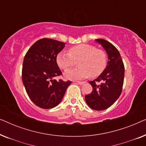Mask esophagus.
<instances>
[{
  "mask_svg": "<svg viewBox=\"0 0 146 146\" xmlns=\"http://www.w3.org/2000/svg\"><path fill=\"white\" fill-rule=\"evenodd\" d=\"M77 83L78 84H80V85H82V84H84L85 83V82H77Z\"/></svg>",
  "mask_w": 146,
  "mask_h": 146,
  "instance_id": "esophagus-1",
  "label": "esophagus"
}]
</instances>
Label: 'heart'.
<instances>
[{"label":"heart","mask_w":146,"mask_h":146,"mask_svg":"<svg viewBox=\"0 0 146 146\" xmlns=\"http://www.w3.org/2000/svg\"><path fill=\"white\" fill-rule=\"evenodd\" d=\"M78 61L79 67L66 72L68 79L80 80L88 77L95 78L100 75L107 65V55L103 50L96 48L88 44H80L68 49V53L60 52L56 56V62L64 70Z\"/></svg>","instance_id":"b5f03b06"}]
</instances>
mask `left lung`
<instances>
[{"label": "left lung", "mask_w": 146, "mask_h": 146, "mask_svg": "<svg viewBox=\"0 0 146 146\" xmlns=\"http://www.w3.org/2000/svg\"><path fill=\"white\" fill-rule=\"evenodd\" d=\"M108 56L107 66L93 81L89 82L92 92L85 96L90 108L94 110H104L110 107L120 96L124 79V65L117 49L104 39H96Z\"/></svg>", "instance_id": "8db88e82"}]
</instances>
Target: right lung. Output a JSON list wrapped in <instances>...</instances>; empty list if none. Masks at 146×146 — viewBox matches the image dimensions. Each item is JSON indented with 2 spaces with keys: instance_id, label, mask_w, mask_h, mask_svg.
I'll use <instances>...</instances> for the list:
<instances>
[{
  "instance_id": "1",
  "label": "right lung",
  "mask_w": 146,
  "mask_h": 146,
  "mask_svg": "<svg viewBox=\"0 0 146 146\" xmlns=\"http://www.w3.org/2000/svg\"><path fill=\"white\" fill-rule=\"evenodd\" d=\"M64 46L62 42L44 38L36 42L24 58L23 84L30 99L41 108H52L59 104L72 83L54 79L62 74L57 64L56 56Z\"/></svg>"
}]
</instances>
